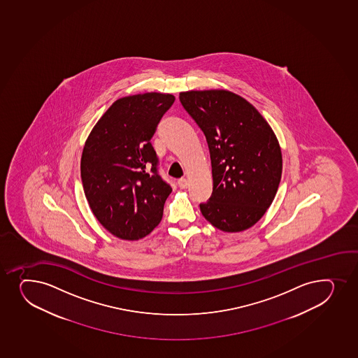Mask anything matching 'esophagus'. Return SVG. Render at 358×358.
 <instances>
[{
  "mask_svg": "<svg viewBox=\"0 0 358 358\" xmlns=\"http://www.w3.org/2000/svg\"><path fill=\"white\" fill-rule=\"evenodd\" d=\"M177 183H178V187H180L181 189H185L187 187H188V180H187L185 177H182V178H180Z\"/></svg>",
  "mask_w": 358,
  "mask_h": 358,
  "instance_id": "obj_1",
  "label": "esophagus"
}]
</instances>
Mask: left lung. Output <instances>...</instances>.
<instances>
[{
  "mask_svg": "<svg viewBox=\"0 0 358 358\" xmlns=\"http://www.w3.org/2000/svg\"><path fill=\"white\" fill-rule=\"evenodd\" d=\"M180 100L210 152L213 192L200 204L202 215L220 231H246L264 216L280 183L277 136L250 101L227 90L187 91Z\"/></svg>",
  "mask_w": 358,
  "mask_h": 358,
  "instance_id": "left-lung-1",
  "label": "left lung"
}]
</instances>
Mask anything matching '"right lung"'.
I'll return each mask as SVG.
<instances>
[{
    "label": "right lung",
    "mask_w": 358,
    "mask_h": 358,
    "mask_svg": "<svg viewBox=\"0 0 358 358\" xmlns=\"http://www.w3.org/2000/svg\"><path fill=\"white\" fill-rule=\"evenodd\" d=\"M173 101V94L158 92L115 100L85 142V196L100 224L117 238L139 240L161 222L173 189L158 175L150 141Z\"/></svg>",
    "instance_id": "obj_1"
}]
</instances>
